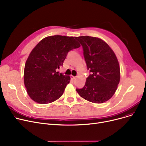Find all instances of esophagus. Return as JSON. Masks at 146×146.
Segmentation results:
<instances>
[{
    "mask_svg": "<svg viewBox=\"0 0 146 146\" xmlns=\"http://www.w3.org/2000/svg\"><path fill=\"white\" fill-rule=\"evenodd\" d=\"M70 78H71L72 80H75L76 78L75 76H72V75H71V76H70Z\"/></svg>",
    "mask_w": 146,
    "mask_h": 146,
    "instance_id": "34e87169",
    "label": "esophagus"
}]
</instances>
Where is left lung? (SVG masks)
<instances>
[{
	"label": "left lung",
	"instance_id": "obj_1",
	"mask_svg": "<svg viewBox=\"0 0 146 146\" xmlns=\"http://www.w3.org/2000/svg\"><path fill=\"white\" fill-rule=\"evenodd\" d=\"M83 48L91 73L84 86L76 89L79 96L94 103H103L115 93L120 81V67L113 50L102 39L91 36L75 37Z\"/></svg>",
	"mask_w": 146,
	"mask_h": 146
}]
</instances>
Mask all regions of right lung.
Here are the masks:
<instances>
[{
	"mask_svg": "<svg viewBox=\"0 0 146 146\" xmlns=\"http://www.w3.org/2000/svg\"><path fill=\"white\" fill-rule=\"evenodd\" d=\"M80 46L74 37L65 36H50L39 42L24 67V85L31 99L45 104L61 97L70 78L56 70L62 66L68 52Z\"/></svg>",
	"mask_w": 146,
	"mask_h": 146,
	"instance_id": "right-lung-1",
	"label": "right lung"
}]
</instances>
